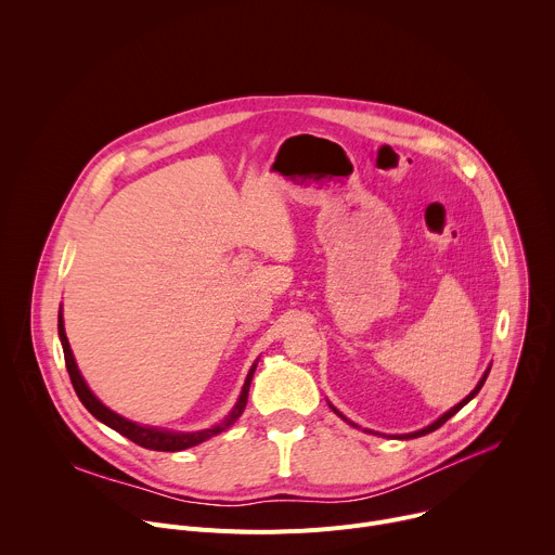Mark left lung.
I'll use <instances>...</instances> for the list:
<instances>
[{"label": "left lung", "mask_w": 555, "mask_h": 555, "mask_svg": "<svg viewBox=\"0 0 555 555\" xmlns=\"http://www.w3.org/2000/svg\"><path fill=\"white\" fill-rule=\"evenodd\" d=\"M490 369H492V364H490V366H488V369H486V373H483V377H481V379H479V382H477V386H474V390H472V392H469V395H467V398H463V400H461V402H459V404H454V406H452V409H450V411H446V413H443V415H441V417H437V420H435V422H433V424H428V426H426V428H422V430H415V433H409V435H395V439H415V437H422V435H428V433H433V430H437V428H439V426H443V424H446V422H448V420H450V417H454V415H456V413H459V411H461V409H463V406H465V404H467V402H469V400H474V398H477V392H479V390H481V386H483V384H486V379H488V373H490ZM330 409H332V411H334V413H336V415H338V417H343V420H345V422H347V424H351V426H353V428H358V426H356V424H353V422H349V420H347V417H345V415H343V413H340V411H338V409H336V406H332V404H330ZM364 433H373V430H364ZM373 435H377V433H373Z\"/></svg>", "instance_id": "left-lung-1"}]
</instances>
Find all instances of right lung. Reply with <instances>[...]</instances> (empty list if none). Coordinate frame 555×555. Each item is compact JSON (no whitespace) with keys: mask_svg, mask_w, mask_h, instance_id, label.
I'll use <instances>...</instances> for the list:
<instances>
[{"mask_svg":"<svg viewBox=\"0 0 555 555\" xmlns=\"http://www.w3.org/2000/svg\"><path fill=\"white\" fill-rule=\"evenodd\" d=\"M59 340H61V347H63V356H65V366H67V373H69V379H72V386L78 395V400H81V404L99 420L103 422L105 426H109L112 430L120 433L122 437L131 439L133 443L146 448V450H160V452H180V450H186V448H193L219 433H223L225 428H230L236 420L242 417L246 404H248V392H250V382H253V375H255V369H257V362L250 366L248 375H246V382L242 386V392H240V400L234 402L232 411L215 426L210 428H204V430H195V433H178V430H167V428H155V426H142L138 422H131L118 413H114L112 409H107L96 395L92 392V388L88 386L86 377L81 375V371H78L76 366V360H74V353L69 349V343H67V336H65V327H63V311L59 309Z\"/></svg>","mask_w":555,"mask_h":555,"instance_id":"obj_1","label":"right lung"}]
</instances>
